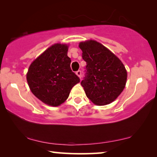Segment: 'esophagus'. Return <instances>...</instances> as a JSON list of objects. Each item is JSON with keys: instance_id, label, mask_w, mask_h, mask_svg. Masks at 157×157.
Segmentation results:
<instances>
[{"instance_id": "34e87169", "label": "esophagus", "mask_w": 157, "mask_h": 157, "mask_svg": "<svg viewBox=\"0 0 157 157\" xmlns=\"http://www.w3.org/2000/svg\"><path fill=\"white\" fill-rule=\"evenodd\" d=\"M76 75L77 76H78L79 78H81V71L80 70H78V71H77L76 72Z\"/></svg>"}]
</instances>
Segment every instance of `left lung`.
<instances>
[{
  "label": "left lung",
  "mask_w": 157,
  "mask_h": 157,
  "mask_svg": "<svg viewBox=\"0 0 157 157\" xmlns=\"http://www.w3.org/2000/svg\"><path fill=\"white\" fill-rule=\"evenodd\" d=\"M86 62L85 76L81 84L86 95L98 106L113 101L125 87L127 73L119 59L96 40L79 44Z\"/></svg>",
  "instance_id": "1"
}]
</instances>
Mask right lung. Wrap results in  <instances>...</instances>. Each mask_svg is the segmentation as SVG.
<instances>
[{"label": "right lung", "instance_id": "right-lung-1", "mask_svg": "<svg viewBox=\"0 0 157 157\" xmlns=\"http://www.w3.org/2000/svg\"><path fill=\"white\" fill-rule=\"evenodd\" d=\"M68 46L56 44L44 51L31 64L26 78L32 93L45 104L61 105L80 78L71 68Z\"/></svg>", "mask_w": 157, "mask_h": 157}]
</instances>
